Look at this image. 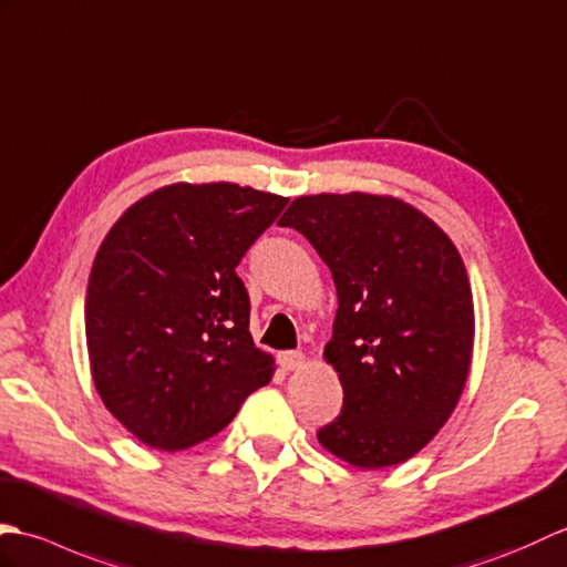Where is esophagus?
Listing matches in <instances>:
<instances>
[{"label": "esophagus", "instance_id": "34e87169", "mask_svg": "<svg viewBox=\"0 0 567 567\" xmlns=\"http://www.w3.org/2000/svg\"><path fill=\"white\" fill-rule=\"evenodd\" d=\"M279 363H281L284 371L303 369L306 367V354H303V351H281Z\"/></svg>", "mask_w": 567, "mask_h": 567}]
</instances>
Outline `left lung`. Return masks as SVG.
<instances>
[{"label": "left lung", "instance_id": "8db88e82", "mask_svg": "<svg viewBox=\"0 0 567 567\" xmlns=\"http://www.w3.org/2000/svg\"><path fill=\"white\" fill-rule=\"evenodd\" d=\"M279 225L318 249L337 288L324 359L344 402L320 444L357 468L408 461L442 430L468 379L475 324L458 249L393 196H300Z\"/></svg>", "mask_w": 567, "mask_h": 567}]
</instances>
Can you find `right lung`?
Here are the masks:
<instances>
[{"label": "right lung", "instance_id": "1", "mask_svg": "<svg viewBox=\"0 0 567 567\" xmlns=\"http://www.w3.org/2000/svg\"><path fill=\"white\" fill-rule=\"evenodd\" d=\"M286 204L228 182L172 184L125 210L99 247L84 306L94 385L143 444L204 442L271 381L235 269Z\"/></svg>", "mask_w": 567, "mask_h": 567}]
</instances>
